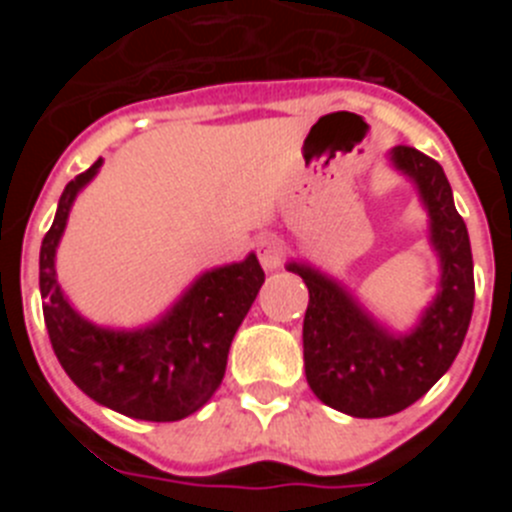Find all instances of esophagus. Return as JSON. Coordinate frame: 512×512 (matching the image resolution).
<instances>
[{"label":"esophagus","mask_w":512,"mask_h":512,"mask_svg":"<svg viewBox=\"0 0 512 512\" xmlns=\"http://www.w3.org/2000/svg\"><path fill=\"white\" fill-rule=\"evenodd\" d=\"M256 253H259L261 266L269 271H274L282 266L287 248H284V243L279 241L277 235H264V238H259V243H256Z\"/></svg>","instance_id":"esophagus-1"}]
</instances>
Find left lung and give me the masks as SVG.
I'll list each match as a JSON object with an SVG mask.
<instances>
[{
  "label": "left lung",
  "mask_w": 512,
  "mask_h": 512,
  "mask_svg": "<svg viewBox=\"0 0 512 512\" xmlns=\"http://www.w3.org/2000/svg\"><path fill=\"white\" fill-rule=\"evenodd\" d=\"M390 158L418 187L441 259V289L420 323L395 336L336 279L287 264L310 292L302 325L307 384L328 408L354 418H384L420 400L454 364L474 310L472 246L441 164L410 146H395Z\"/></svg>",
  "instance_id": "left-lung-1"
}]
</instances>
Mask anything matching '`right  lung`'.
Segmentation results:
<instances>
[{
  "label": "right lung",
  "mask_w": 512,
  "mask_h": 512,
  "mask_svg": "<svg viewBox=\"0 0 512 512\" xmlns=\"http://www.w3.org/2000/svg\"><path fill=\"white\" fill-rule=\"evenodd\" d=\"M102 166L97 158L71 179L40 246V297L48 338L63 372L84 395L115 413L153 423L182 420L215 395L225 377L235 330L264 284L259 259L205 271L164 318L140 330L89 323L56 279V248L76 194Z\"/></svg>",
  "instance_id": "obj_1"
}]
</instances>
